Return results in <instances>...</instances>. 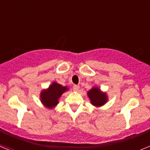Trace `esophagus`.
Listing matches in <instances>:
<instances>
[{
    "instance_id": "obj_1",
    "label": "esophagus",
    "mask_w": 150,
    "mask_h": 150,
    "mask_svg": "<svg viewBox=\"0 0 150 150\" xmlns=\"http://www.w3.org/2000/svg\"><path fill=\"white\" fill-rule=\"evenodd\" d=\"M73 88H74V90L75 91H78L79 90V86H76V85H75V86H74Z\"/></svg>"
}]
</instances>
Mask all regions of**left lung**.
<instances>
[{
    "mask_svg": "<svg viewBox=\"0 0 150 150\" xmlns=\"http://www.w3.org/2000/svg\"><path fill=\"white\" fill-rule=\"evenodd\" d=\"M91 104L96 107L104 105L108 100V97L106 92H104L98 86H94L87 92Z\"/></svg>",
    "mask_w": 150,
    "mask_h": 150,
    "instance_id": "8db88e82",
    "label": "left lung"
}]
</instances>
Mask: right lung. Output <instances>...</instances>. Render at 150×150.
Wrapping results in <instances>:
<instances>
[{
    "mask_svg": "<svg viewBox=\"0 0 150 150\" xmlns=\"http://www.w3.org/2000/svg\"><path fill=\"white\" fill-rule=\"evenodd\" d=\"M68 89L67 86H63L56 82H53L48 88L41 91L40 95L41 103L46 108L52 109L59 104V99L62 94Z\"/></svg>",
    "mask_w": 150,
    "mask_h": 150,
    "instance_id": "add662e5",
    "label": "right lung"
}]
</instances>
